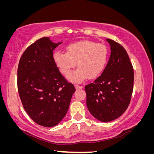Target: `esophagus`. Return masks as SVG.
Listing matches in <instances>:
<instances>
[{
  "label": "esophagus",
  "instance_id": "1",
  "mask_svg": "<svg viewBox=\"0 0 154 154\" xmlns=\"http://www.w3.org/2000/svg\"><path fill=\"white\" fill-rule=\"evenodd\" d=\"M83 87L82 85H75V88L76 89H80V88H82Z\"/></svg>",
  "mask_w": 154,
  "mask_h": 154
}]
</instances>
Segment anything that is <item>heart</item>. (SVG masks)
I'll list each match as a JSON object with an SVG mask.
<instances>
[{
    "label": "heart",
    "mask_w": 154,
    "mask_h": 154,
    "mask_svg": "<svg viewBox=\"0 0 154 154\" xmlns=\"http://www.w3.org/2000/svg\"><path fill=\"white\" fill-rule=\"evenodd\" d=\"M66 53L55 51L53 59L64 76H68L76 63L78 68L69 76L70 80L82 82L92 79L103 71L108 61L109 51L103 44L84 40L69 45Z\"/></svg>",
    "instance_id": "obj_1"
}]
</instances>
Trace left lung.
Wrapping results in <instances>:
<instances>
[{
  "label": "left lung",
  "instance_id": "8db88e82",
  "mask_svg": "<svg viewBox=\"0 0 154 154\" xmlns=\"http://www.w3.org/2000/svg\"><path fill=\"white\" fill-rule=\"evenodd\" d=\"M110 57L104 71L94 83L85 85L87 106L102 122L117 119L127 109L134 88V69L122 45L106 38Z\"/></svg>",
  "mask_w": 154,
  "mask_h": 154
}]
</instances>
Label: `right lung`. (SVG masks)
<instances>
[{"label": "right lung", "instance_id": "obj_1", "mask_svg": "<svg viewBox=\"0 0 154 154\" xmlns=\"http://www.w3.org/2000/svg\"><path fill=\"white\" fill-rule=\"evenodd\" d=\"M60 44L48 37L37 40L23 53L18 66L17 87L22 105L35 123L45 127L61 122L76 91L54 61L53 51Z\"/></svg>", "mask_w": 154, "mask_h": 154}]
</instances>
